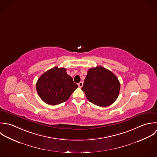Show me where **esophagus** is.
I'll use <instances>...</instances> for the list:
<instances>
[{
	"label": "esophagus",
	"mask_w": 157,
	"mask_h": 157,
	"mask_svg": "<svg viewBox=\"0 0 157 157\" xmlns=\"http://www.w3.org/2000/svg\"><path fill=\"white\" fill-rule=\"evenodd\" d=\"M83 83L82 82H81L78 83V86L79 88H82L83 86Z\"/></svg>",
	"instance_id": "1"
}]
</instances>
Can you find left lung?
Segmentation results:
<instances>
[{"instance_id":"obj_1","label":"left lung","mask_w":157,"mask_h":157,"mask_svg":"<svg viewBox=\"0 0 157 157\" xmlns=\"http://www.w3.org/2000/svg\"><path fill=\"white\" fill-rule=\"evenodd\" d=\"M120 88L118 78L112 72L97 66L88 71L82 90L90 102L105 107L115 102Z\"/></svg>"}]
</instances>
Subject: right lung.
<instances>
[{
  "label": "right lung",
  "instance_id": "obj_1",
  "mask_svg": "<svg viewBox=\"0 0 157 157\" xmlns=\"http://www.w3.org/2000/svg\"><path fill=\"white\" fill-rule=\"evenodd\" d=\"M78 88L66 69L54 67L38 78L36 88L40 98L46 104L56 105L69 99Z\"/></svg>",
  "mask_w": 157,
  "mask_h": 157
}]
</instances>
